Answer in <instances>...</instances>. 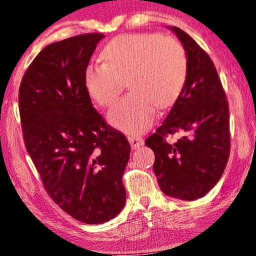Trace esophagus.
Returning a JSON list of instances; mask_svg holds the SVG:
<instances>
[{
  "label": "esophagus",
  "instance_id": "esophagus-1",
  "mask_svg": "<svg viewBox=\"0 0 256 256\" xmlns=\"http://www.w3.org/2000/svg\"><path fill=\"white\" fill-rule=\"evenodd\" d=\"M128 142H130L131 148L134 150L140 148V146L144 145V139L138 137V136H128Z\"/></svg>",
  "mask_w": 256,
  "mask_h": 256
}]
</instances>
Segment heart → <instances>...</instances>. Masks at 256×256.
<instances>
[{"instance_id":"heart-1","label":"heart","mask_w":256,"mask_h":256,"mask_svg":"<svg viewBox=\"0 0 256 256\" xmlns=\"http://www.w3.org/2000/svg\"><path fill=\"white\" fill-rule=\"evenodd\" d=\"M105 63L84 71L88 94L102 106L117 100L128 82L131 94L111 108L108 120L128 134L152 125L156 105L165 108L182 94L187 80V56L176 38L160 34H128L111 40L102 52Z\"/></svg>"}]
</instances>
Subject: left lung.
Listing matches in <instances>:
<instances>
[{
	"mask_svg": "<svg viewBox=\"0 0 256 256\" xmlns=\"http://www.w3.org/2000/svg\"><path fill=\"white\" fill-rule=\"evenodd\" d=\"M187 56L184 90L145 145L154 152L153 171L160 190L182 200L202 198L216 186L230 148V108L214 63L205 50L176 26H168ZM180 138L168 143V134Z\"/></svg>",
	"mask_w": 256,
	"mask_h": 256,
	"instance_id": "8db88e82",
	"label": "left lung"
}]
</instances>
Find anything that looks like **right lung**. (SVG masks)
<instances>
[{
  "label": "right lung",
  "instance_id": "add662e5",
  "mask_svg": "<svg viewBox=\"0 0 256 256\" xmlns=\"http://www.w3.org/2000/svg\"><path fill=\"white\" fill-rule=\"evenodd\" d=\"M103 34L51 43L35 57L18 91L23 139L51 199L78 221L100 224L124 208L122 174L131 146L106 124L84 85Z\"/></svg>",
  "mask_w": 256,
  "mask_h": 256
}]
</instances>
